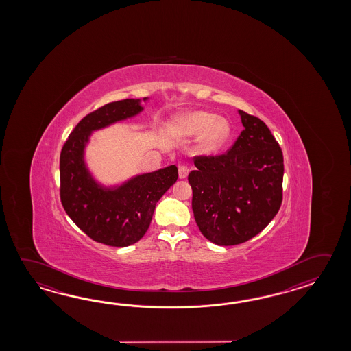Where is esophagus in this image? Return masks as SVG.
<instances>
[{"mask_svg":"<svg viewBox=\"0 0 351 351\" xmlns=\"http://www.w3.org/2000/svg\"><path fill=\"white\" fill-rule=\"evenodd\" d=\"M188 173H189V169H188V167H186V165H179V167H178L179 178H180V179L186 178V176H188Z\"/></svg>","mask_w":351,"mask_h":351,"instance_id":"esophagus-1","label":"esophagus"}]
</instances>
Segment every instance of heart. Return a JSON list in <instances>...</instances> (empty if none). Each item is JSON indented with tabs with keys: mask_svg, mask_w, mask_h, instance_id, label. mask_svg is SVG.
I'll list each match as a JSON object with an SVG mask.
<instances>
[{
	"mask_svg": "<svg viewBox=\"0 0 351 351\" xmlns=\"http://www.w3.org/2000/svg\"><path fill=\"white\" fill-rule=\"evenodd\" d=\"M180 133L202 135L199 150L203 154H215L223 147L231 135L230 123L223 118L217 119L215 114L193 112L183 115L178 121Z\"/></svg>",
	"mask_w": 351,
	"mask_h": 351,
	"instance_id": "heart-1",
	"label": "heart"
}]
</instances>
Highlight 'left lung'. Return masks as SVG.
<instances>
[{
    "label": "left lung",
    "mask_w": 351,
    "mask_h": 351,
    "mask_svg": "<svg viewBox=\"0 0 351 351\" xmlns=\"http://www.w3.org/2000/svg\"><path fill=\"white\" fill-rule=\"evenodd\" d=\"M245 129L226 154L194 157L188 176L192 209L202 234L218 246L252 239L282 203L284 157L261 119L239 110Z\"/></svg>",
    "instance_id": "8db88e82"
}]
</instances>
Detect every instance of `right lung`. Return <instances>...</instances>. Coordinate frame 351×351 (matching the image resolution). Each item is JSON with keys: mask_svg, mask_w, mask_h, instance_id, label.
<instances>
[{"mask_svg": "<svg viewBox=\"0 0 351 351\" xmlns=\"http://www.w3.org/2000/svg\"><path fill=\"white\" fill-rule=\"evenodd\" d=\"M142 110L141 99H124L99 108L79 121L60 154L62 207L90 239L108 246H130L142 239L157 202L178 179L177 167L169 165L135 176L120 186H104L88 169L84 153L91 133Z\"/></svg>", "mask_w": 351, "mask_h": 351, "instance_id": "add662e5", "label": "right lung"}]
</instances>
